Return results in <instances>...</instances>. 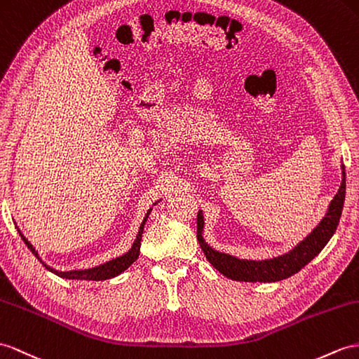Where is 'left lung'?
Here are the masks:
<instances>
[{"instance_id": "1", "label": "left lung", "mask_w": 359, "mask_h": 359, "mask_svg": "<svg viewBox=\"0 0 359 359\" xmlns=\"http://www.w3.org/2000/svg\"><path fill=\"white\" fill-rule=\"evenodd\" d=\"M341 186L337 191L334 199L330 201L327 212L320 224L313 229L306 238L297 243V245L285 252L282 256L264 260H251V259H239L226 252H221L212 248L205 242L204 231V215L198 212L196 217V238L201 248H203L207 260L212 264L221 274L238 282H260L271 283L278 282L294 276L295 273L309 264V262L320 255V251L326 247V243L334 236L341 212H343L344 198H346V169L344 164H341Z\"/></svg>"}]
</instances>
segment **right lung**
<instances>
[{
	"instance_id": "obj_1",
	"label": "right lung",
	"mask_w": 359,
	"mask_h": 359,
	"mask_svg": "<svg viewBox=\"0 0 359 359\" xmlns=\"http://www.w3.org/2000/svg\"><path fill=\"white\" fill-rule=\"evenodd\" d=\"M156 203H160V201H156ZM151 212H152V208L147 210L144 219H143L142 225H140V230H138L137 238H135V241L133 243V247H130V250L128 252H125V255L120 256V257H116V259H112V260L104 262V264H102V265L93 266V268H86V269L57 271L55 268L48 266L46 262H42V259L38 255V251L34 250V247L32 245V243L27 239H25V236L21 233L20 229H18V231H20V236H21V239L24 241L25 245H27L29 250L33 252V255L39 259L41 264L46 266L48 271H51V273H53V274L62 277V278H68V280H94V282H99V280H107V278H112V277L121 274L125 269H128L137 260V257L140 255V247H142V236H143V230H144V224L147 221V217H149Z\"/></svg>"
}]
</instances>
